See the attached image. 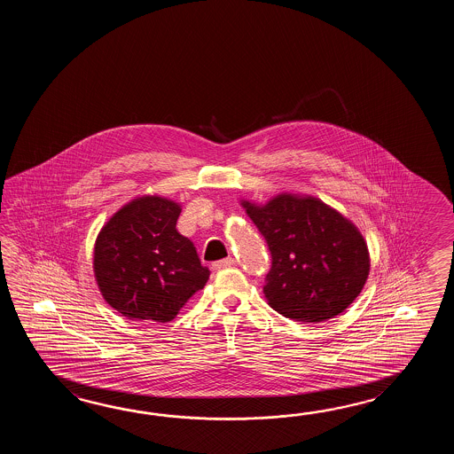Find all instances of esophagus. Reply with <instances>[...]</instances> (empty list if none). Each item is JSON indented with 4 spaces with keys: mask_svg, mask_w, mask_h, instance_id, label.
Wrapping results in <instances>:
<instances>
[{
    "mask_svg": "<svg viewBox=\"0 0 454 454\" xmlns=\"http://www.w3.org/2000/svg\"><path fill=\"white\" fill-rule=\"evenodd\" d=\"M233 264H235L233 258H225V260L215 261L213 266L214 270H225V268H231Z\"/></svg>",
    "mask_w": 454,
    "mask_h": 454,
    "instance_id": "obj_1",
    "label": "esophagus"
}]
</instances>
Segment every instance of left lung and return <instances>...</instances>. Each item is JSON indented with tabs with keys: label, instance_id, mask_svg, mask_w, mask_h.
I'll use <instances>...</instances> for the list:
<instances>
[{
	"label": "left lung",
	"instance_id": "8db88e82",
	"mask_svg": "<svg viewBox=\"0 0 454 454\" xmlns=\"http://www.w3.org/2000/svg\"><path fill=\"white\" fill-rule=\"evenodd\" d=\"M240 203L270 247L272 266L262 290L270 309L286 318L319 323L357 299L368 279L370 253L356 223L309 194Z\"/></svg>",
	"mask_w": 454,
	"mask_h": 454
}]
</instances>
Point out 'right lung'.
I'll list each match as a JSON object with an SVG mask.
<instances>
[{
  "label": "right lung",
  "mask_w": 454,
  "mask_h": 454,
  "mask_svg": "<svg viewBox=\"0 0 454 454\" xmlns=\"http://www.w3.org/2000/svg\"><path fill=\"white\" fill-rule=\"evenodd\" d=\"M182 206L145 194L120 207L94 245V276L106 303L133 321L168 323L203 289L209 270L176 231Z\"/></svg>",
  "instance_id": "1"
}]
</instances>
